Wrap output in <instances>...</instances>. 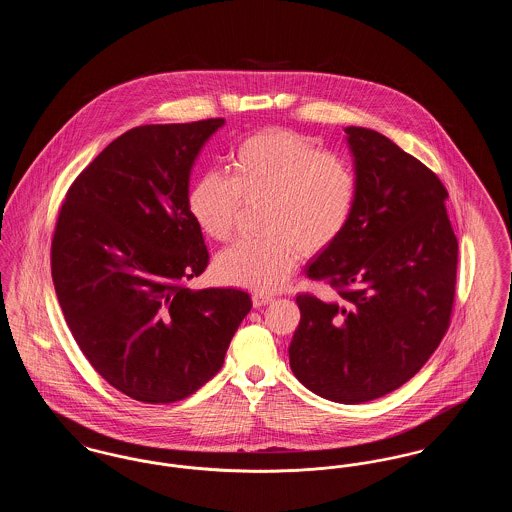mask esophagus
Returning a JSON list of instances; mask_svg holds the SVG:
<instances>
[{"label":"esophagus","mask_w":512,"mask_h":512,"mask_svg":"<svg viewBox=\"0 0 512 512\" xmlns=\"http://www.w3.org/2000/svg\"><path fill=\"white\" fill-rule=\"evenodd\" d=\"M272 295H267V293H253V305L255 307H265L268 303H272Z\"/></svg>","instance_id":"34e87169"}]
</instances>
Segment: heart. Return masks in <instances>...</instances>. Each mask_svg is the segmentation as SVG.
I'll list each match as a JSON object with an SVG mask.
<instances>
[{"instance_id":"obj_1","label":"heart","mask_w":512,"mask_h":512,"mask_svg":"<svg viewBox=\"0 0 512 512\" xmlns=\"http://www.w3.org/2000/svg\"><path fill=\"white\" fill-rule=\"evenodd\" d=\"M359 176L340 153L320 151L315 140L272 128L249 136L230 159V176L203 174L190 192L201 230L219 242L232 238L244 201L265 199L263 238H245L217 257L228 284L255 292L280 288L301 251L315 255L334 244L355 213Z\"/></svg>"}]
</instances>
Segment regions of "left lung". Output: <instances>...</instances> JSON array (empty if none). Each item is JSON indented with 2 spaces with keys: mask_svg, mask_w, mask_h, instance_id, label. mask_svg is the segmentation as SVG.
I'll use <instances>...</instances> for the list:
<instances>
[{
  "mask_svg": "<svg viewBox=\"0 0 512 512\" xmlns=\"http://www.w3.org/2000/svg\"><path fill=\"white\" fill-rule=\"evenodd\" d=\"M359 176L355 213L307 265L334 293L297 295L295 378L357 405L397 390L438 349L451 320L459 244L438 176L376 130L347 126Z\"/></svg>",
  "mask_w": 512,
  "mask_h": 512,
  "instance_id": "8db88e82",
  "label": "left lung"
}]
</instances>
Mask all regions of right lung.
Returning a JSON list of instances; mask_svg holds the SVG:
<instances>
[{"instance_id": "1", "label": "right lung", "mask_w": 512, "mask_h": 512, "mask_svg": "<svg viewBox=\"0 0 512 512\" xmlns=\"http://www.w3.org/2000/svg\"><path fill=\"white\" fill-rule=\"evenodd\" d=\"M224 119L124 132L61 205L51 276L84 357L115 390L174 403L209 382L251 309L234 288L190 290L209 263L190 211V172Z\"/></svg>"}]
</instances>
